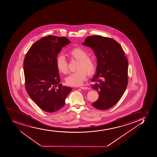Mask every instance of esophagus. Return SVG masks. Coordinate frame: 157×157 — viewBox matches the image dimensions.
Returning <instances> with one entry per match:
<instances>
[{
	"instance_id": "1",
	"label": "esophagus",
	"mask_w": 157,
	"mask_h": 157,
	"mask_svg": "<svg viewBox=\"0 0 157 157\" xmlns=\"http://www.w3.org/2000/svg\"><path fill=\"white\" fill-rule=\"evenodd\" d=\"M80 88L82 90H86L88 89V87H85V86H81V87H80Z\"/></svg>"
}]
</instances>
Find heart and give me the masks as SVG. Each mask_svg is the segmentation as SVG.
<instances>
[{"label": "heart", "mask_w": 157, "mask_h": 157, "mask_svg": "<svg viewBox=\"0 0 157 157\" xmlns=\"http://www.w3.org/2000/svg\"><path fill=\"white\" fill-rule=\"evenodd\" d=\"M68 54L71 59L78 61L76 69L65 78L66 84L73 86H81L86 79L87 72L89 75L93 74L95 69V61L94 58L88 56V53L81 48H75L69 50ZM56 65L59 71L63 74L68 72V65L66 58L59 54L56 59Z\"/></svg>", "instance_id": "1"}]
</instances>
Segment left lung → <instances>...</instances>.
<instances>
[{"instance_id": "obj_1", "label": "left lung", "mask_w": 157, "mask_h": 157, "mask_svg": "<svg viewBox=\"0 0 157 157\" xmlns=\"http://www.w3.org/2000/svg\"><path fill=\"white\" fill-rule=\"evenodd\" d=\"M82 44L93 49L97 58L91 86L99 97L92 106L98 109H108L116 104L127 88L128 63L124 52L114 39L101 36H88Z\"/></svg>"}]
</instances>
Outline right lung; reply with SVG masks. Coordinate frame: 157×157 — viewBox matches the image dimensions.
<instances>
[{
  "label": "right lung",
  "instance_id": "add662e5",
  "mask_svg": "<svg viewBox=\"0 0 157 157\" xmlns=\"http://www.w3.org/2000/svg\"><path fill=\"white\" fill-rule=\"evenodd\" d=\"M71 42L65 37H43L31 46L24 61L26 90L39 108L48 113L61 109L72 90L59 83L56 65L62 48Z\"/></svg>",
  "mask_w": 157,
  "mask_h": 157
}]
</instances>
